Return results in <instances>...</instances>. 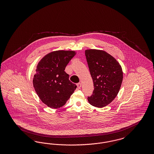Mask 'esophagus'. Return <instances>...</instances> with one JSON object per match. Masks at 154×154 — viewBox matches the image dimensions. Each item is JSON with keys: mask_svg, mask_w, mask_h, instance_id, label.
Listing matches in <instances>:
<instances>
[{"mask_svg": "<svg viewBox=\"0 0 154 154\" xmlns=\"http://www.w3.org/2000/svg\"><path fill=\"white\" fill-rule=\"evenodd\" d=\"M77 87L78 88H80L81 87V83H78L77 84Z\"/></svg>", "mask_w": 154, "mask_h": 154, "instance_id": "obj_1", "label": "esophagus"}]
</instances>
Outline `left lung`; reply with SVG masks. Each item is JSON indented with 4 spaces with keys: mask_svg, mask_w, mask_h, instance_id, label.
Returning a JSON list of instances; mask_svg holds the SVG:
<instances>
[{
    "mask_svg": "<svg viewBox=\"0 0 154 154\" xmlns=\"http://www.w3.org/2000/svg\"><path fill=\"white\" fill-rule=\"evenodd\" d=\"M94 82L93 94L88 96L89 104L102 108L117 96L123 80L122 67L117 60L106 51L87 50L85 52Z\"/></svg>",
    "mask_w": 154,
    "mask_h": 154,
    "instance_id": "obj_1",
    "label": "left lung"
}]
</instances>
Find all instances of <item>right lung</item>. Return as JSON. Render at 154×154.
Returning a JSON list of instances; mask_svg holds the SVG:
<instances>
[{
	"label": "right lung",
	"mask_w": 154,
	"mask_h": 154,
	"mask_svg": "<svg viewBox=\"0 0 154 154\" xmlns=\"http://www.w3.org/2000/svg\"><path fill=\"white\" fill-rule=\"evenodd\" d=\"M75 54L74 51L52 52L45 55L37 66L33 87L40 100L52 109L64 106L77 88L65 72Z\"/></svg>",
	"instance_id": "add662e5"
}]
</instances>
